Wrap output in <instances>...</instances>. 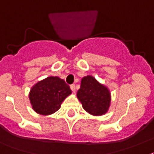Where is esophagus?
Listing matches in <instances>:
<instances>
[{
  "label": "esophagus",
  "instance_id": "obj_1",
  "mask_svg": "<svg viewBox=\"0 0 154 154\" xmlns=\"http://www.w3.org/2000/svg\"><path fill=\"white\" fill-rule=\"evenodd\" d=\"M70 88L73 92H75V91H76V87H75V85H71Z\"/></svg>",
  "mask_w": 154,
  "mask_h": 154
}]
</instances>
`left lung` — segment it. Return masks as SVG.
<instances>
[{"label":"left lung","mask_w":154,"mask_h":154,"mask_svg":"<svg viewBox=\"0 0 154 154\" xmlns=\"http://www.w3.org/2000/svg\"><path fill=\"white\" fill-rule=\"evenodd\" d=\"M77 96L84 109L92 116L104 115L110 107V91L90 75L82 78Z\"/></svg>","instance_id":"8db88e82"}]
</instances>
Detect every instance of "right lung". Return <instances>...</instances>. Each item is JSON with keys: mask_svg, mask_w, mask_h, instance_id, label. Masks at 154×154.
Here are the masks:
<instances>
[{"mask_svg": "<svg viewBox=\"0 0 154 154\" xmlns=\"http://www.w3.org/2000/svg\"><path fill=\"white\" fill-rule=\"evenodd\" d=\"M72 93L69 86L58 77H49L38 81L30 91L32 108L42 116L54 113L66 97Z\"/></svg>", "mask_w": 154, "mask_h": 154, "instance_id": "right-lung-1", "label": "right lung"}]
</instances>
